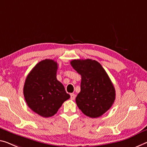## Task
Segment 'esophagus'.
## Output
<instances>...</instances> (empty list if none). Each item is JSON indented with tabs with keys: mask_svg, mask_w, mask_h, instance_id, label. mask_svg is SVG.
<instances>
[{
	"mask_svg": "<svg viewBox=\"0 0 147 147\" xmlns=\"http://www.w3.org/2000/svg\"><path fill=\"white\" fill-rule=\"evenodd\" d=\"M76 98V94H74V93H71L70 94V98L71 100H74Z\"/></svg>",
	"mask_w": 147,
	"mask_h": 147,
	"instance_id": "obj_1",
	"label": "esophagus"
}]
</instances>
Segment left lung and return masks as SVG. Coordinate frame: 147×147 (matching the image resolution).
I'll use <instances>...</instances> for the list:
<instances>
[{
  "mask_svg": "<svg viewBox=\"0 0 147 147\" xmlns=\"http://www.w3.org/2000/svg\"><path fill=\"white\" fill-rule=\"evenodd\" d=\"M70 64L81 76V91L76 98L78 108L90 118L101 116L111 108L116 98L109 76L96 60H73Z\"/></svg>",
  "mask_w": 147,
  "mask_h": 147,
  "instance_id": "1",
  "label": "left lung"
}]
</instances>
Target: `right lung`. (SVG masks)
Wrapping results in <instances>:
<instances>
[{
  "instance_id": "obj_1",
  "label": "right lung",
  "mask_w": 147,
  "mask_h": 147,
  "mask_svg": "<svg viewBox=\"0 0 147 147\" xmlns=\"http://www.w3.org/2000/svg\"><path fill=\"white\" fill-rule=\"evenodd\" d=\"M57 62L45 59L35 65L26 78L24 94L27 105L44 118L55 115L69 98L62 83L56 79Z\"/></svg>"
}]
</instances>
